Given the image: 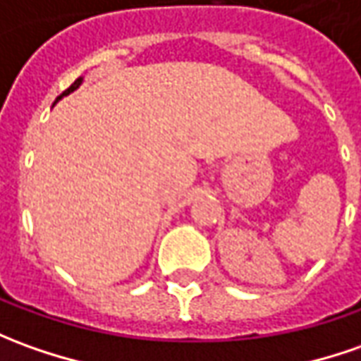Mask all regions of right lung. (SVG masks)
Listing matches in <instances>:
<instances>
[{
	"label": "right lung",
	"mask_w": 361,
	"mask_h": 361,
	"mask_svg": "<svg viewBox=\"0 0 361 361\" xmlns=\"http://www.w3.org/2000/svg\"><path fill=\"white\" fill-rule=\"evenodd\" d=\"M80 82H82V77L77 78V80H75V82H73V85H71V87H68L67 90H65V92H63V94H61V97L57 98V100H61V98H63V97H67V94H71L73 90H77V88L80 87ZM57 100H55V102H57Z\"/></svg>",
	"instance_id": "obj_1"
}]
</instances>
